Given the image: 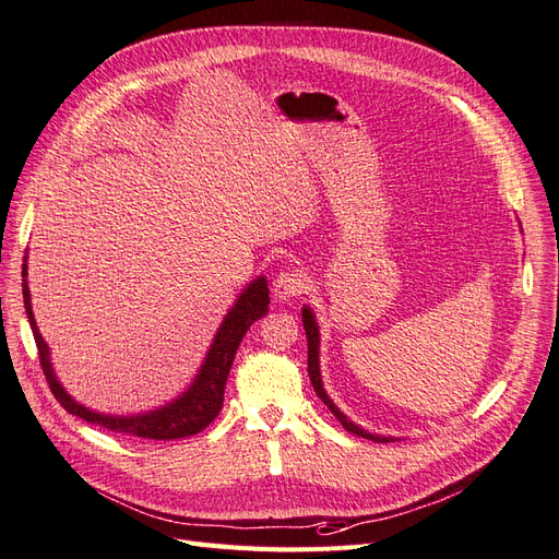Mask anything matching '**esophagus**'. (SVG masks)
<instances>
[{
    "mask_svg": "<svg viewBox=\"0 0 559 559\" xmlns=\"http://www.w3.org/2000/svg\"><path fill=\"white\" fill-rule=\"evenodd\" d=\"M301 287H304V276L297 272V269H283V272H278L274 278V297L278 301H290L301 293Z\"/></svg>",
    "mask_w": 559,
    "mask_h": 559,
    "instance_id": "obj_1",
    "label": "esophagus"
}]
</instances>
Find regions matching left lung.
<instances>
[{"label": "left lung", "instance_id": "left-lung-1", "mask_svg": "<svg viewBox=\"0 0 559 559\" xmlns=\"http://www.w3.org/2000/svg\"><path fill=\"white\" fill-rule=\"evenodd\" d=\"M301 322H304V330H306V341H309V378H311L313 390H316L318 397L322 400V404H325V406L332 411V416H334L341 425H344V429L350 431V435H357V437H362V439H371V441H381V443L397 441L394 437L373 435V431L355 425V423L346 416V413L341 411V408L332 402V397L328 394L325 385H322V373H320V328H318L316 313H313V309H311L309 304L301 306Z\"/></svg>", "mask_w": 559, "mask_h": 559}]
</instances>
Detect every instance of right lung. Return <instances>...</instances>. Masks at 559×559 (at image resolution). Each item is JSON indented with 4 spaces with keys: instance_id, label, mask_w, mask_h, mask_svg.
I'll list each match as a JSON object with an SVG mask.
<instances>
[{
    "instance_id": "add662e5",
    "label": "right lung",
    "mask_w": 559,
    "mask_h": 559,
    "mask_svg": "<svg viewBox=\"0 0 559 559\" xmlns=\"http://www.w3.org/2000/svg\"><path fill=\"white\" fill-rule=\"evenodd\" d=\"M23 301H25V313L29 320L34 341H37L46 381L52 394H56V400L71 413V416H79L85 423L99 425L104 429L120 431V435H132V437L151 439V441H174V439L192 437L197 431H202L221 413L225 383H227L234 355H237L241 338L255 320L269 313V285L264 276H258L250 283H246L239 297L234 299L231 309H227L218 332L213 334L206 357L202 359V367L197 369L192 383L178 394L176 400L155 406L151 411L130 413V416H116V413H102V411L90 408L71 397V394L64 390V385L60 383L56 369H52L50 348L37 328V320H34L29 285H27V253L23 260Z\"/></svg>"
}]
</instances>
